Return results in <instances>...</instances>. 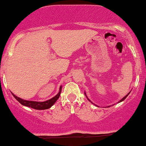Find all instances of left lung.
<instances>
[{
  "label": "left lung",
  "instance_id": "left-lung-1",
  "mask_svg": "<svg viewBox=\"0 0 146 146\" xmlns=\"http://www.w3.org/2000/svg\"><path fill=\"white\" fill-rule=\"evenodd\" d=\"M130 92H129V93H128V94H127V95H125V96H124V97L123 98V99H121V100L120 101H119V102H123V101H124V100H125V98H126L127 97V96H128V94H130ZM84 94H85V96H86V98H87V99H88V100H89V102H91V103H92V102H91V101H90V99H88V97H87V96H86V92H84ZM92 104H94V103H92ZM95 105V104H94Z\"/></svg>",
  "mask_w": 146,
  "mask_h": 146
}]
</instances>
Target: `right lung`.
I'll return each instance as SVG.
<instances>
[{
	"mask_svg": "<svg viewBox=\"0 0 146 146\" xmlns=\"http://www.w3.org/2000/svg\"><path fill=\"white\" fill-rule=\"evenodd\" d=\"M62 91V86H60V91L57 93V95L52 97V99H49V100L44 101V102H35V101H28V100H25V99H21V98L15 96L14 94L12 93L13 96L15 97V99L18 101V102L21 104L23 106H27V107L33 108V109H37V110H44V109H48L51 107L52 106L54 105V104L57 102V99H59L61 94Z\"/></svg>",
	"mask_w": 146,
	"mask_h": 146,
	"instance_id": "right-lung-1",
	"label": "right lung"
}]
</instances>
